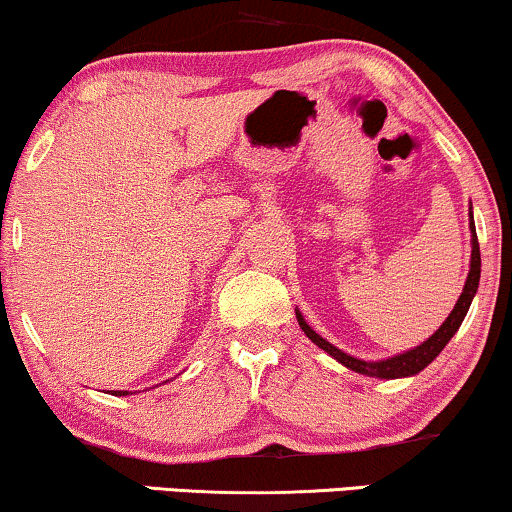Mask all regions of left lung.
Masks as SVG:
<instances>
[{"mask_svg": "<svg viewBox=\"0 0 512 512\" xmlns=\"http://www.w3.org/2000/svg\"><path fill=\"white\" fill-rule=\"evenodd\" d=\"M470 231H472V241H470L472 243V255H470L468 281H465L463 293H461V297H458L454 312L449 314V319H446L442 326L437 328L435 335H430V338L425 340L423 345H418V347L409 349V352L397 354V357H390V359H383V361H364V359H357V357H349V354L342 352V349L333 347L328 340H323L319 333H314L312 326H307L304 316L300 312H295L304 335H307V338L312 340L314 345H319L323 352L331 354L335 361H340L342 366H347L349 371H357L361 375L392 380V378H406V375L420 373L425 366L432 364V361L439 357V352H442V349L449 345V340L454 338L458 326H461L465 314H468L472 297H475V293H477V286H480L482 260H480V243H477V234H475V222H472V212H470Z\"/></svg>", "mask_w": 512, "mask_h": 512, "instance_id": "8db88e82", "label": "left lung"}]
</instances>
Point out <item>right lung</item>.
<instances>
[{
    "mask_svg": "<svg viewBox=\"0 0 512 512\" xmlns=\"http://www.w3.org/2000/svg\"><path fill=\"white\" fill-rule=\"evenodd\" d=\"M113 394H115V397H125V394H129V392H125V390H115Z\"/></svg>",
    "mask_w": 512,
    "mask_h": 512,
    "instance_id": "add662e5",
    "label": "right lung"
}]
</instances>
